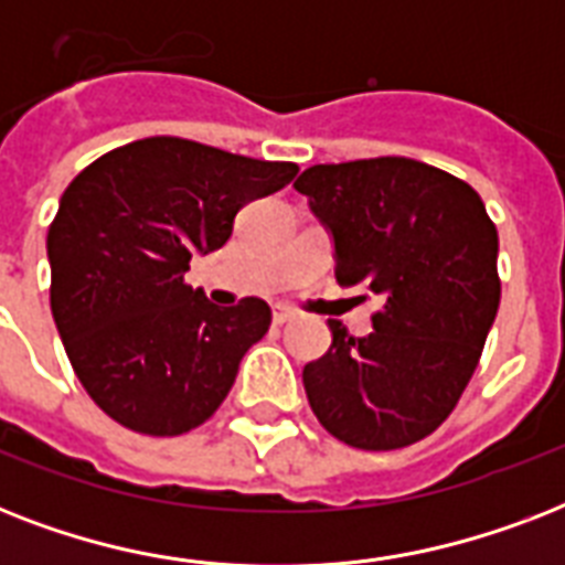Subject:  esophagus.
I'll list each match as a JSON object with an SVG mask.
<instances>
[{"label": "esophagus", "mask_w": 565, "mask_h": 565, "mask_svg": "<svg viewBox=\"0 0 565 565\" xmlns=\"http://www.w3.org/2000/svg\"><path fill=\"white\" fill-rule=\"evenodd\" d=\"M290 319H292V310L281 308V305H278V308L273 310V322H275V326H287Z\"/></svg>", "instance_id": "esophagus-1"}]
</instances>
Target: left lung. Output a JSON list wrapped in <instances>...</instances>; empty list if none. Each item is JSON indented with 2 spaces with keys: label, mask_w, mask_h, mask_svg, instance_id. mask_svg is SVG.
Segmentation results:
<instances>
[{
  "label": "left lung",
  "mask_w": 565,
  "mask_h": 565,
  "mask_svg": "<svg viewBox=\"0 0 565 565\" xmlns=\"http://www.w3.org/2000/svg\"><path fill=\"white\" fill-rule=\"evenodd\" d=\"M292 188L334 234L337 284L381 299L370 337L328 319L331 349L301 372L310 411L345 446H413L457 407L499 313L495 222L413 158L317 163Z\"/></svg>",
  "instance_id": "obj_1"
}]
</instances>
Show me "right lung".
Wrapping results in <instances>:
<instances>
[{
  "mask_svg": "<svg viewBox=\"0 0 565 565\" xmlns=\"http://www.w3.org/2000/svg\"><path fill=\"white\" fill-rule=\"evenodd\" d=\"M299 167L184 137H146L84 167L49 225V305L66 358L122 428L179 437L228 395L269 331L264 299L216 308L184 281L190 257L225 246L246 202Z\"/></svg>",
  "mask_w": 565,
  "mask_h": 565,
  "instance_id": "obj_1",
  "label": "right lung"
}]
</instances>
